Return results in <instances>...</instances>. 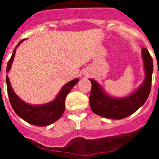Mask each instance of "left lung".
Wrapping results in <instances>:
<instances>
[{
	"label": "left lung",
	"instance_id": "left-lung-1",
	"mask_svg": "<svg viewBox=\"0 0 159 159\" xmlns=\"http://www.w3.org/2000/svg\"><path fill=\"white\" fill-rule=\"evenodd\" d=\"M142 57L145 79L139 88L128 96L123 98L110 96L102 90L99 83L93 79H90L92 83L90 107L94 113L107 119H122L134 113L145 103L151 92L153 60L146 48L142 49Z\"/></svg>",
	"mask_w": 159,
	"mask_h": 159
}]
</instances>
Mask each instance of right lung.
Returning <instances> with one entry per match:
<instances>
[{
	"label": "right lung",
	"instance_id": "obj_1",
	"mask_svg": "<svg viewBox=\"0 0 159 159\" xmlns=\"http://www.w3.org/2000/svg\"><path fill=\"white\" fill-rule=\"evenodd\" d=\"M25 40H22L18 43L16 47L14 49L10 60L7 64L6 72L10 71L11 66L13 61L14 56L16 50L20 43ZM79 82V79H74L61 88L60 92L57 95L56 99L51 102L40 105H32L24 102L12 90L10 81L8 75H6L7 90L8 95L10 101L11 106L14 111L16 112L19 117L23 119L25 121L30 124L38 126V127H45L58 120L63 115L65 109V99L67 94L72 89V88Z\"/></svg>",
	"mask_w": 159,
	"mask_h": 159
}]
</instances>
